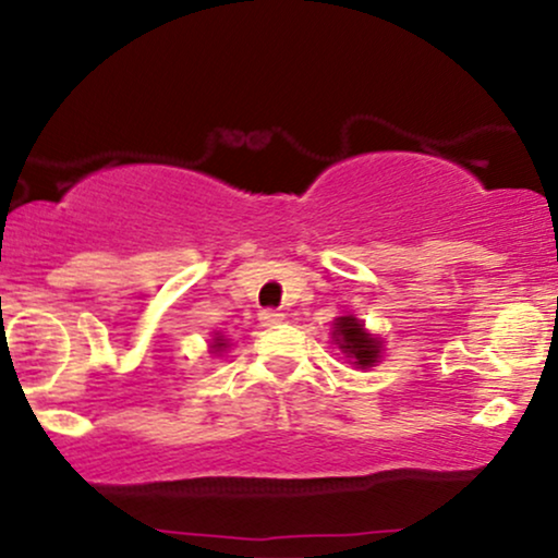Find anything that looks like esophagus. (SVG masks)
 I'll use <instances>...</instances> for the list:
<instances>
[{
  "mask_svg": "<svg viewBox=\"0 0 558 558\" xmlns=\"http://www.w3.org/2000/svg\"><path fill=\"white\" fill-rule=\"evenodd\" d=\"M286 319L283 312L278 310H262L259 312V325L262 328H272V325H280Z\"/></svg>",
  "mask_w": 558,
  "mask_h": 558,
  "instance_id": "obj_1",
  "label": "esophagus"
}]
</instances>
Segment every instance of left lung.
<instances>
[{
	"instance_id": "1",
	"label": "left lung",
	"mask_w": 558,
	"mask_h": 558,
	"mask_svg": "<svg viewBox=\"0 0 558 558\" xmlns=\"http://www.w3.org/2000/svg\"><path fill=\"white\" fill-rule=\"evenodd\" d=\"M332 338H336L338 349L343 351L345 356H349L351 364H356V367L367 369V367H375L377 362H380V354H383V341L380 338L369 336L367 330H364V323L356 317H338L336 323H332Z\"/></svg>"
}]
</instances>
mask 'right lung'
<instances>
[{
  "label": "right lung",
  "instance_id": "right-lung-1",
  "mask_svg": "<svg viewBox=\"0 0 558 558\" xmlns=\"http://www.w3.org/2000/svg\"><path fill=\"white\" fill-rule=\"evenodd\" d=\"M209 349H213V354H220V351H226V349H228V341H226V338L220 336V332H215L213 345H209Z\"/></svg>",
  "mask_w": 558,
  "mask_h": 558
}]
</instances>
